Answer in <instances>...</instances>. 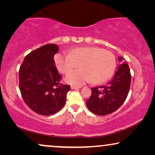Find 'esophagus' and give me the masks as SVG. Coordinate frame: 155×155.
<instances>
[{"label": "esophagus", "instance_id": "1", "mask_svg": "<svg viewBox=\"0 0 155 155\" xmlns=\"http://www.w3.org/2000/svg\"><path fill=\"white\" fill-rule=\"evenodd\" d=\"M71 88L72 90H75V89H79L81 88V86H76V85H71Z\"/></svg>", "mask_w": 155, "mask_h": 155}]
</instances>
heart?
Returning <instances> with one entry per match:
<instances>
[{"mask_svg": "<svg viewBox=\"0 0 155 155\" xmlns=\"http://www.w3.org/2000/svg\"><path fill=\"white\" fill-rule=\"evenodd\" d=\"M58 71L66 74V82L74 84H82L90 82L100 84L107 81L113 75L116 67V57L109 51L99 47H78L72 49L69 54H59L55 57Z\"/></svg>", "mask_w": 155, "mask_h": 155, "instance_id": "1", "label": "heart"}]
</instances>
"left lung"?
I'll return each instance as SVG.
<instances>
[{
    "instance_id": "1",
    "label": "left lung",
    "mask_w": 155,
    "mask_h": 155,
    "mask_svg": "<svg viewBox=\"0 0 155 155\" xmlns=\"http://www.w3.org/2000/svg\"><path fill=\"white\" fill-rule=\"evenodd\" d=\"M121 64L107 84L92 88V94L87 107L93 114L105 116L113 113L121 106L128 97L130 87V68L125 59L119 57Z\"/></svg>"
}]
</instances>
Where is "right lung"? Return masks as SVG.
Listing matches in <instances>:
<instances>
[{"label":"right lung","instance_id":"right-lung-1","mask_svg":"<svg viewBox=\"0 0 155 155\" xmlns=\"http://www.w3.org/2000/svg\"><path fill=\"white\" fill-rule=\"evenodd\" d=\"M56 44H48L27 55L19 70V88L25 103L35 113L49 116L64 107L71 87L61 83L54 56Z\"/></svg>","mask_w":155,"mask_h":155}]
</instances>
